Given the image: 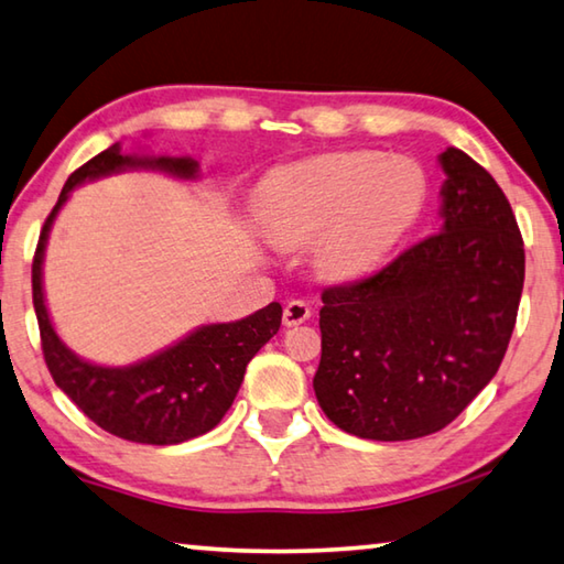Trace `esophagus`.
Here are the masks:
<instances>
[{"label": "esophagus", "mask_w": 564, "mask_h": 564, "mask_svg": "<svg viewBox=\"0 0 564 564\" xmlns=\"http://www.w3.org/2000/svg\"><path fill=\"white\" fill-rule=\"evenodd\" d=\"M311 318V305L305 301H289V305L283 308V323L285 326H301Z\"/></svg>", "instance_id": "1"}]
</instances>
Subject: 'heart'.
I'll return each instance as SVG.
<instances>
[{
  "instance_id": "obj_1",
  "label": "heart",
  "mask_w": 564,
  "mask_h": 564,
  "mask_svg": "<svg viewBox=\"0 0 564 564\" xmlns=\"http://www.w3.org/2000/svg\"><path fill=\"white\" fill-rule=\"evenodd\" d=\"M425 174L408 156L340 151L285 166L265 181L261 226L279 246L313 241L330 279H352L386 259L425 204Z\"/></svg>"
}]
</instances>
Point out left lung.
<instances>
[{
	"label": "left lung",
	"instance_id": "1",
	"mask_svg": "<svg viewBox=\"0 0 564 564\" xmlns=\"http://www.w3.org/2000/svg\"><path fill=\"white\" fill-rule=\"evenodd\" d=\"M443 228L368 279L323 291L316 398L366 441L443 431L498 373L524 283L512 206L460 149L441 154Z\"/></svg>",
	"mask_w": 564,
	"mask_h": 564
}]
</instances>
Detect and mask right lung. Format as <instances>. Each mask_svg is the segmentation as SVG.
<instances>
[{"instance_id":"obj_1","label":"right lung","mask_w":564,"mask_h":564,"mask_svg":"<svg viewBox=\"0 0 564 564\" xmlns=\"http://www.w3.org/2000/svg\"><path fill=\"white\" fill-rule=\"evenodd\" d=\"M127 166H151L174 176L194 178V159L123 156L119 144L94 156L66 178L59 202L46 216L32 263V299L40 321L46 368L72 403L101 431L129 443L176 445L198 437L221 423L243 383L248 360L281 328V303H269L236 323H214L191 333L176 346L129 368H104L76 358L52 328L42 291L46 236L56 212L74 186Z\"/></svg>"}]
</instances>
